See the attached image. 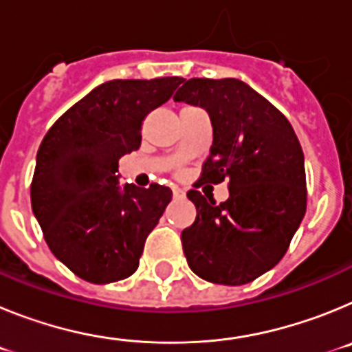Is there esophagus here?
<instances>
[{
  "mask_svg": "<svg viewBox=\"0 0 352 352\" xmlns=\"http://www.w3.org/2000/svg\"><path fill=\"white\" fill-rule=\"evenodd\" d=\"M173 195L176 199H183V197H185V192H183L182 188H173Z\"/></svg>",
  "mask_w": 352,
  "mask_h": 352,
  "instance_id": "obj_1",
  "label": "esophagus"
}]
</instances>
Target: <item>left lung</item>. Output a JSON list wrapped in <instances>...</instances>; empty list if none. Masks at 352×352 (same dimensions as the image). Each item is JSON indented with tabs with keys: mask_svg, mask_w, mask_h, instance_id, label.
Masks as SVG:
<instances>
[{
	"mask_svg": "<svg viewBox=\"0 0 352 352\" xmlns=\"http://www.w3.org/2000/svg\"><path fill=\"white\" fill-rule=\"evenodd\" d=\"M174 102L210 114L213 144L201 182L229 179L226 203L186 194L197 210L182 232L186 263L208 282L248 284L284 257L305 217L300 141L287 118L239 79H188Z\"/></svg>",
	"mask_w": 352,
	"mask_h": 352,
	"instance_id": "left-lung-1",
	"label": "left lung"
}]
</instances>
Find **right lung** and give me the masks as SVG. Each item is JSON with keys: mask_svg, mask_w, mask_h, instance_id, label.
I'll use <instances>...</instances> for the list:
<instances>
[{"mask_svg": "<svg viewBox=\"0 0 352 352\" xmlns=\"http://www.w3.org/2000/svg\"><path fill=\"white\" fill-rule=\"evenodd\" d=\"M182 77L114 79L96 86L51 126L36 153L31 208L49 248L91 284L123 280L173 192L120 183L118 162L141 146L142 121Z\"/></svg>", "mask_w": 352, "mask_h": 352, "instance_id": "right-lung-1", "label": "right lung"}]
</instances>
